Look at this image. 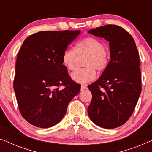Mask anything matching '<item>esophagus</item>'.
I'll return each mask as SVG.
<instances>
[{
  "label": "esophagus",
  "instance_id": "obj_1",
  "mask_svg": "<svg viewBox=\"0 0 152 152\" xmlns=\"http://www.w3.org/2000/svg\"><path fill=\"white\" fill-rule=\"evenodd\" d=\"M86 89H87L86 86H84V85H82V86H81V91H82L86 90Z\"/></svg>",
  "mask_w": 152,
  "mask_h": 152
}]
</instances>
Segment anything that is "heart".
I'll return each instance as SVG.
<instances>
[{"instance_id": "obj_1", "label": "heart", "mask_w": 152, "mask_h": 152, "mask_svg": "<svg viewBox=\"0 0 152 152\" xmlns=\"http://www.w3.org/2000/svg\"><path fill=\"white\" fill-rule=\"evenodd\" d=\"M86 55L84 66L86 68L77 69L70 75L75 82L86 84L96 78L95 70L101 72L109 65V56L104 45L98 39L88 37L78 42L74 49H66L62 55V63L69 70L75 68L77 56Z\"/></svg>"}]
</instances>
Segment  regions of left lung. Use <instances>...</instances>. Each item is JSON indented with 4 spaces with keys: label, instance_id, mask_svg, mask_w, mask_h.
Listing matches in <instances>:
<instances>
[{
    "label": "left lung",
    "instance_id": "8db88e82",
    "mask_svg": "<svg viewBox=\"0 0 152 152\" xmlns=\"http://www.w3.org/2000/svg\"><path fill=\"white\" fill-rule=\"evenodd\" d=\"M88 32L109 41L110 48L107 68L98 80L88 86L92 93L88 116L102 128L118 127L132 115L141 93L138 50L129 33L115 25H107Z\"/></svg>",
    "mask_w": 152,
    "mask_h": 152
}]
</instances>
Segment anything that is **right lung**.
<instances>
[{
    "instance_id": "obj_1",
    "label": "right lung",
    "mask_w": 152,
    "mask_h": 152,
    "mask_svg": "<svg viewBox=\"0 0 152 152\" xmlns=\"http://www.w3.org/2000/svg\"><path fill=\"white\" fill-rule=\"evenodd\" d=\"M80 30L42 31L24 41L17 55L14 90L25 120L37 127L61 121L81 86L72 82L62 55ZM64 86V89L59 87Z\"/></svg>"
}]
</instances>
